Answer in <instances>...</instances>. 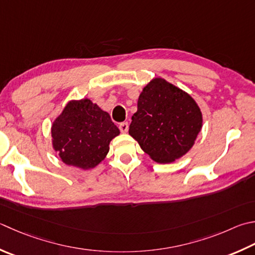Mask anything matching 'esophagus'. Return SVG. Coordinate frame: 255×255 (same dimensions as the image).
<instances>
[{
  "mask_svg": "<svg viewBox=\"0 0 255 255\" xmlns=\"http://www.w3.org/2000/svg\"><path fill=\"white\" fill-rule=\"evenodd\" d=\"M128 128H129L128 123L124 122V123H122V124H119V129H121L122 132H124V133L127 132V131H128Z\"/></svg>",
  "mask_w": 255,
  "mask_h": 255,
  "instance_id": "obj_1",
  "label": "esophagus"
}]
</instances>
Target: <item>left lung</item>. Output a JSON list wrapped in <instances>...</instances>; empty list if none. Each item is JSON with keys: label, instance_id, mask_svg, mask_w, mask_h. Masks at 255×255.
<instances>
[{"label": "left lung", "instance_id": "8db88e82", "mask_svg": "<svg viewBox=\"0 0 255 255\" xmlns=\"http://www.w3.org/2000/svg\"><path fill=\"white\" fill-rule=\"evenodd\" d=\"M202 127L193 98L162 78H154L138 98L129 134L152 160L172 162L187 153Z\"/></svg>", "mask_w": 255, "mask_h": 255}]
</instances>
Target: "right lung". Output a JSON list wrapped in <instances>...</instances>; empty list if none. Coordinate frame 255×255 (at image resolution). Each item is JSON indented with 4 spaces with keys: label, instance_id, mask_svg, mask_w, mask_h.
I'll use <instances>...</instances> for the list:
<instances>
[{
    "label": "right lung",
    "instance_id": "add662e5",
    "mask_svg": "<svg viewBox=\"0 0 255 255\" xmlns=\"http://www.w3.org/2000/svg\"><path fill=\"white\" fill-rule=\"evenodd\" d=\"M118 134L109 114L89 99L69 102L52 126L53 147L63 162L82 169L97 166Z\"/></svg>",
    "mask_w": 255,
    "mask_h": 255
}]
</instances>
